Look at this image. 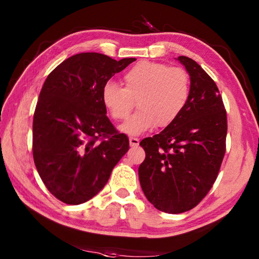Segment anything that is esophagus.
I'll list each match as a JSON object with an SVG mask.
<instances>
[{
	"label": "esophagus",
	"mask_w": 259,
	"mask_h": 259,
	"mask_svg": "<svg viewBox=\"0 0 259 259\" xmlns=\"http://www.w3.org/2000/svg\"><path fill=\"white\" fill-rule=\"evenodd\" d=\"M129 142H130V146L131 147H137V146L139 145V139L138 138H135V137H130Z\"/></svg>",
	"instance_id": "obj_1"
}]
</instances>
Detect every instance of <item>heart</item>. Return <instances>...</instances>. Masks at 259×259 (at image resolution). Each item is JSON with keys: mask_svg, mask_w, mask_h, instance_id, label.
Segmentation results:
<instances>
[{"mask_svg": "<svg viewBox=\"0 0 259 259\" xmlns=\"http://www.w3.org/2000/svg\"><path fill=\"white\" fill-rule=\"evenodd\" d=\"M124 88L109 81L102 88L104 108L114 120H124L135 108L139 110L120 126L128 135H141L157 125L166 128L183 112L190 95V79L180 67L139 61L126 71Z\"/></svg>", "mask_w": 259, "mask_h": 259, "instance_id": "1", "label": "heart"}]
</instances>
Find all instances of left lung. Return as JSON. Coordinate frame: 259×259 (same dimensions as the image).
Here are the masks:
<instances>
[{
  "label": "left lung",
  "mask_w": 259,
  "mask_h": 259,
  "mask_svg": "<svg viewBox=\"0 0 259 259\" xmlns=\"http://www.w3.org/2000/svg\"><path fill=\"white\" fill-rule=\"evenodd\" d=\"M190 75L183 112L160 134L145 138L139 167L142 191L158 210L195 208L211 189L226 151L227 113L214 81L188 57H178Z\"/></svg>",
  "instance_id": "left-lung-1"
}]
</instances>
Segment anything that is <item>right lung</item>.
I'll use <instances>...</instances> for the list:
<instances>
[{
  "mask_svg": "<svg viewBox=\"0 0 259 259\" xmlns=\"http://www.w3.org/2000/svg\"><path fill=\"white\" fill-rule=\"evenodd\" d=\"M136 61L96 52L60 63L43 84L33 117V159L51 194L68 205L95 197L129 150L106 115L103 85Z\"/></svg>",
  "mask_w": 259,
  "mask_h": 259,
  "instance_id": "obj_1",
  "label": "right lung"
}]
</instances>
